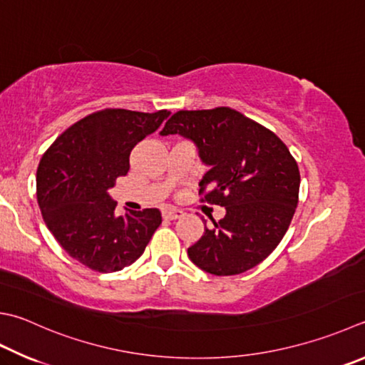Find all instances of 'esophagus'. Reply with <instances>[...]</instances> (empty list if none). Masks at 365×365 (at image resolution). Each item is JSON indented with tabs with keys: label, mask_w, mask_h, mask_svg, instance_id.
I'll use <instances>...</instances> for the list:
<instances>
[{
	"label": "esophagus",
	"mask_w": 365,
	"mask_h": 365,
	"mask_svg": "<svg viewBox=\"0 0 365 365\" xmlns=\"http://www.w3.org/2000/svg\"><path fill=\"white\" fill-rule=\"evenodd\" d=\"M162 215L165 219H170V221H175V219H180L184 216V212L181 210H175V208H167L162 211Z\"/></svg>",
	"instance_id": "obj_1"
}]
</instances>
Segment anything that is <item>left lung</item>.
I'll use <instances>...</instances> for the list:
<instances>
[{"label": "left lung", "mask_w": 365, "mask_h": 365, "mask_svg": "<svg viewBox=\"0 0 365 365\" xmlns=\"http://www.w3.org/2000/svg\"><path fill=\"white\" fill-rule=\"evenodd\" d=\"M180 133L197 144L210 167L198 182L202 202L225 206L187 254L217 277L240 274L265 260L283 240L299 203L300 171L272 130L237 109L178 111L160 135Z\"/></svg>", "instance_id": "1"}]
</instances>
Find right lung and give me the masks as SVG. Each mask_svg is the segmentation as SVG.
<instances>
[{
    "instance_id": "right-lung-1",
    "label": "right lung",
    "mask_w": 365,
    "mask_h": 365,
    "mask_svg": "<svg viewBox=\"0 0 365 365\" xmlns=\"http://www.w3.org/2000/svg\"><path fill=\"white\" fill-rule=\"evenodd\" d=\"M168 114L101 109L66 128L41 157L36 197L44 222L70 257L91 270L111 273L132 265L162 224L157 208L118 217L108 189L128 173L135 144Z\"/></svg>"
}]
</instances>
